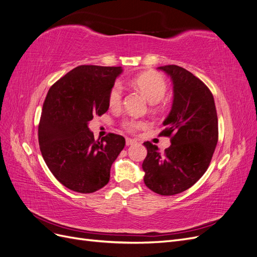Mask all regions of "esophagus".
I'll list each match as a JSON object with an SVG mask.
<instances>
[{"label": "esophagus", "instance_id": "1", "mask_svg": "<svg viewBox=\"0 0 257 257\" xmlns=\"http://www.w3.org/2000/svg\"><path fill=\"white\" fill-rule=\"evenodd\" d=\"M137 142L135 141V139H132V138H126L125 139V144H126V146H132V145H134V144H136Z\"/></svg>", "mask_w": 257, "mask_h": 257}]
</instances>
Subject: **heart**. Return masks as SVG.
Instances as JSON below:
<instances>
[{
    "instance_id": "heart-1",
    "label": "heart",
    "mask_w": 257,
    "mask_h": 257,
    "mask_svg": "<svg viewBox=\"0 0 257 257\" xmlns=\"http://www.w3.org/2000/svg\"><path fill=\"white\" fill-rule=\"evenodd\" d=\"M133 84L151 103L160 102L167 92V83L163 76L158 73H144L139 75L133 80ZM122 98L123 87L119 81H116L112 84L109 94H108V103L110 107H119L122 104ZM144 126V121L134 119H126L122 122V127L128 132H136Z\"/></svg>"
}]
</instances>
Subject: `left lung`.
Returning <instances> with one entry per match:
<instances>
[{"label":"left lung","mask_w":257,"mask_h":257,"mask_svg":"<svg viewBox=\"0 0 257 257\" xmlns=\"http://www.w3.org/2000/svg\"><path fill=\"white\" fill-rule=\"evenodd\" d=\"M174 84L172 110L160 136L170 137L164 153L150 142L144 145L145 184L160 195L190 189L208 169L219 138L217 114L211 91L196 76L178 65L159 67Z\"/></svg>","instance_id":"obj_1"}]
</instances>
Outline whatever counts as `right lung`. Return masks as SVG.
I'll list each match as a JSON object with an SVG mask.
<instances>
[{
    "label": "right lung",
    "instance_id": "obj_1",
    "mask_svg": "<svg viewBox=\"0 0 257 257\" xmlns=\"http://www.w3.org/2000/svg\"><path fill=\"white\" fill-rule=\"evenodd\" d=\"M121 73V66H77L54 82L45 98L38 144L52 175L69 190L88 194L102 189L125 146L124 137L113 133L95 141L88 127L93 116L108 110V94Z\"/></svg>",
    "mask_w": 257,
    "mask_h": 257
}]
</instances>
